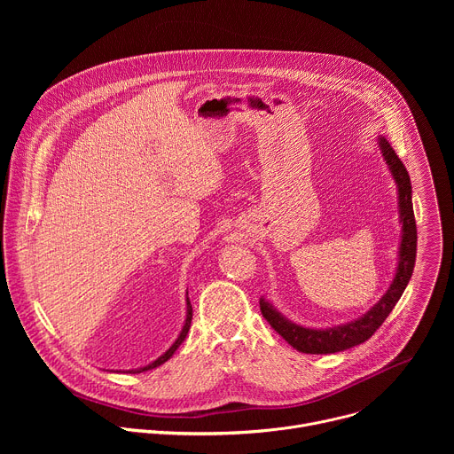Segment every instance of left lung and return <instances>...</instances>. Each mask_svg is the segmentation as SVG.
<instances>
[{
    "mask_svg": "<svg viewBox=\"0 0 454 454\" xmlns=\"http://www.w3.org/2000/svg\"><path fill=\"white\" fill-rule=\"evenodd\" d=\"M380 153L390 167V172L399 188V212L403 223V239L399 247V266L395 271V278L384 293V296L361 317L338 325L333 329H307L300 327L296 323L286 319L271 303L261 298V312L268 319L270 325L298 352L303 354H334L356 345L364 343L373 336V333L382 325L384 319L390 316L395 303L401 300L413 268H415V256H417V224L415 214L411 205V181L404 163L399 160L397 153L392 145L386 142L384 137L379 138Z\"/></svg>",
    "mask_w": 454,
    "mask_h": 454,
    "instance_id": "1",
    "label": "left lung"
}]
</instances>
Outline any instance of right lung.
Wrapping results in <instances>:
<instances>
[{
    "label": "right lung",
    "mask_w": 454,
    "mask_h": 454,
    "mask_svg": "<svg viewBox=\"0 0 454 454\" xmlns=\"http://www.w3.org/2000/svg\"><path fill=\"white\" fill-rule=\"evenodd\" d=\"M186 294H188V293H186ZM190 323H192V305H190V300L186 298V319H184V325H183V329H181V333H179L177 340L174 341V345H172V347H170L163 356H160L156 361H153L151 364H147V366H144V368H138V370H131V372H135V373L147 372V370H153V368H156V366L163 364L165 361H168V359L174 356V352L177 350V347L184 341V338H186V334H188V329H190Z\"/></svg>",
    "instance_id": "obj_1"
}]
</instances>
